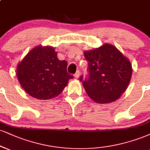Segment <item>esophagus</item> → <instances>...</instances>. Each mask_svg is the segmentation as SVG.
Masks as SVG:
<instances>
[{
    "mask_svg": "<svg viewBox=\"0 0 150 150\" xmlns=\"http://www.w3.org/2000/svg\"><path fill=\"white\" fill-rule=\"evenodd\" d=\"M80 70H77V72L75 74V78H78V77H80Z\"/></svg>",
    "mask_w": 150,
    "mask_h": 150,
    "instance_id": "34e87169",
    "label": "esophagus"
}]
</instances>
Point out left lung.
Wrapping results in <instances>:
<instances>
[{
	"label": "left lung",
	"mask_w": 150,
	"mask_h": 150,
	"mask_svg": "<svg viewBox=\"0 0 150 150\" xmlns=\"http://www.w3.org/2000/svg\"><path fill=\"white\" fill-rule=\"evenodd\" d=\"M89 74L82 82L93 101L109 103L116 100L127 89L132 75L131 64L115 46L105 44L84 53Z\"/></svg>",
	"instance_id": "1"
}]
</instances>
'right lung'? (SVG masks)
<instances>
[{
  "label": "right lung",
  "mask_w": 150,
  "mask_h": 150,
  "mask_svg": "<svg viewBox=\"0 0 150 150\" xmlns=\"http://www.w3.org/2000/svg\"><path fill=\"white\" fill-rule=\"evenodd\" d=\"M67 61L58 59L51 47H36L18 65V80L27 93L42 100L57 96L73 78L68 73Z\"/></svg>",
  "instance_id": "right-lung-1"
}]
</instances>
